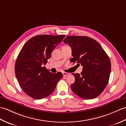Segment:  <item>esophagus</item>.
I'll return each mask as SVG.
<instances>
[{"mask_svg": "<svg viewBox=\"0 0 126 126\" xmlns=\"http://www.w3.org/2000/svg\"><path fill=\"white\" fill-rule=\"evenodd\" d=\"M62 74H63V76H67L69 74V73H65V72H63Z\"/></svg>", "mask_w": 126, "mask_h": 126, "instance_id": "obj_1", "label": "esophagus"}]
</instances>
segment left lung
<instances>
[{"mask_svg": "<svg viewBox=\"0 0 126 126\" xmlns=\"http://www.w3.org/2000/svg\"><path fill=\"white\" fill-rule=\"evenodd\" d=\"M63 42L71 48L73 58L70 62L83 66L81 75L72 74L75 79L71 85L72 91L84 99L97 97L109 81L111 71L109 56L97 41L89 37L68 36Z\"/></svg>", "mask_w": 126, "mask_h": 126, "instance_id": "1", "label": "left lung"}]
</instances>
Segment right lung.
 Wrapping results in <instances>:
<instances>
[{
	"label": "right lung",
	"mask_w": 126,
	"mask_h": 126,
	"mask_svg": "<svg viewBox=\"0 0 126 126\" xmlns=\"http://www.w3.org/2000/svg\"><path fill=\"white\" fill-rule=\"evenodd\" d=\"M65 36L37 35L28 40L21 49L16 61L15 74L20 87L31 97L40 100L51 94L63 77L61 72L52 74L43 65Z\"/></svg>",
	"instance_id": "1"
}]
</instances>
